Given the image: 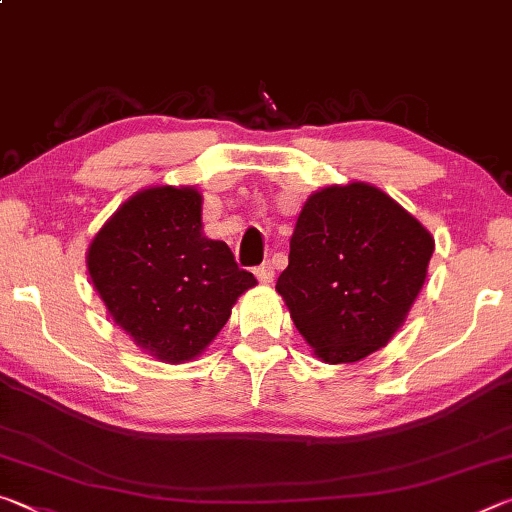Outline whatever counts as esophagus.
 <instances>
[{
	"label": "esophagus",
	"mask_w": 512,
	"mask_h": 512,
	"mask_svg": "<svg viewBox=\"0 0 512 512\" xmlns=\"http://www.w3.org/2000/svg\"><path fill=\"white\" fill-rule=\"evenodd\" d=\"M255 275H257V280L262 282V284H271L273 277H275V268H273V264L266 262V264L255 268Z\"/></svg>",
	"instance_id": "34e87169"
}]
</instances>
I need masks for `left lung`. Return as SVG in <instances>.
I'll return each mask as SVG.
<instances>
[{
    "instance_id": "obj_1",
    "label": "left lung",
    "mask_w": 512,
    "mask_h": 512,
    "mask_svg": "<svg viewBox=\"0 0 512 512\" xmlns=\"http://www.w3.org/2000/svg\"><path fill=\"white\" fill-rule=\"evenodd\" d=\"M433 255L424 225L368 183L311 194L275 289L325 363L361 361L393 339Z\"/></svg>"
}]
</instances>
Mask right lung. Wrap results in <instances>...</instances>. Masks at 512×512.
Wrapping results in <instances>:
<instances>
[{
	"instance_id": "1",
	"label": "right lung",
	"mask_w": 512,
	"mask_h": 512,
	"mask_svg": "<svg viewBox=\"0 0 512 512\" xmlns=\"http://www.w3.org/2000/svg\"><path fill=\"white\" fill-rule=\"evenodd\" d=\"M194 187H149L119 207L88 248V273L112 320L164 363L198 357L255 287L225 241L203 235Z\"/></svg>"
}]
</instances>
